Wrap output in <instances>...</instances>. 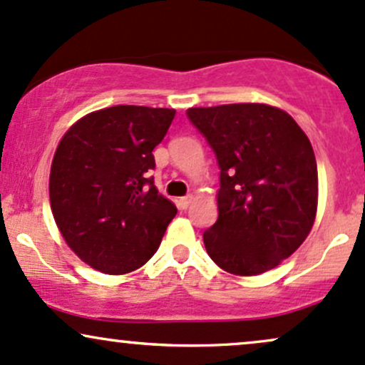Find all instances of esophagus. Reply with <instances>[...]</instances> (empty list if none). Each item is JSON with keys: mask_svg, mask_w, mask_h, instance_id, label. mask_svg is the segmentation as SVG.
Here are the masks:
<instances>
[{"mask_svg": "<svg viewBox=\"0 0 365 365\" xmlns=\"http://www.w3.org/2000/svg\"><path fill=\"white\" fill-rule=\"evenodd\" d=\"M191 202H193V196H182V198L178 200V205L181 210H186V208L191 205Z\"/></svg>", "mask_w": 365, "mask_h": 365, "instance_id": "34e87169", "label": "esophagus"}]
</instances>
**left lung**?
<instances>
[{
  "instance_id": "obj_1",
  "label": "left lung",
  "mask_w": 365,
  "mask_h": 365,
  "mask_svg": "<svg viewBox=\"0 0 365 365\" xmlns=\"http://www.w3.org/2000/svg\"><path fill=\"white\" fill-rule=\"evenodd\" d=\"M187 118L220 169L219 217L203 232L226 272L257 276L300 247L317 212V163L300 125L276 106L235 103L190 108Z\"/></svg>"
}]
</instances>
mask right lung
Segmentation results:
<instances>
[{
    "label": "right lung",
    "instance_id": "1",
    "mask_svg": "<svg viewBox=\"0 0 365 365\" xmlns=\"http://www.w3.org/2000/svg\"><path fill=\"white\" fill-rule=\"evenodd\" d=\"M175 110L117 105L77 120L50 172L55 222L72 252L105 274H128L155 255L178 214L158 193L153 150Z\"/></svg>",
    "mask_w": 365,
    "mask_h": 365
}]
</instances>
